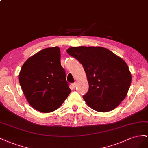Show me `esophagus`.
<instances>
[{
	"label": "esophagus",
	"mask_w": 148,
	"mask_h": 148,
	"mask_svg": "<svg viewBox=\"0 0 148 148\" xmlns=\"http://www.w3.org/2000/svg\"><path fill=\"white\" fill-rule=\"evenodd\" d=\"M72 86H73V88H75V86H76V82H74V83H73L72 84Z\"/></svg>",
	"instance_id": "obj_1"
}]
</instances>
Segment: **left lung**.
Instances as JSON below:
<instances>
[{
  "label": "left lung",
  "instance_id": "obj_1",
  "mask_svg": "<svg viewBox=\"0 0 148 148\" xmlns=\"http://www.w3.org/2000/svg\"><path fill=\"white\" fill-rule=\"evenodd\" d=\"M82 64L89 88L83 98L94 110L111 111L127 95L132 74L123 60L102 47L79 46L67 49Z\"/></svg>",
  "mask_w": 148,
  "mask_h": 148
}]
</instances>
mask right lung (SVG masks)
Segmentation results:
<instances>
[{"instance_id": "obj_1", "label": "right lung", "mask_w": 148, "mask_h": 148, "mask_svg": "<svg viewBox=\"0 0 148 148\" xmlns=\"http://www.w3.org/2000/svg\"><path fill=\"white\" fill-rule=\"evenodd\" d=\"M60 59L59 47L48 48L28 58L22 67L20 86L28 103L38 111L56 110L71 92Z\"/></svg>"}]
</instances>
